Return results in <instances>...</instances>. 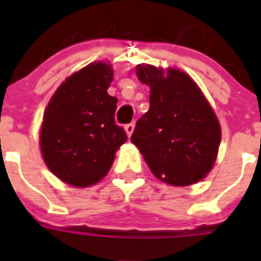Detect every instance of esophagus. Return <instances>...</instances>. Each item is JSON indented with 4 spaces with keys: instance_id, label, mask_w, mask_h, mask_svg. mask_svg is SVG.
I'll use <instances>...</instances> for the list:
<instances>
[{
    "instance_id": "1",
    "label": "esophagus",
    "mask_w": 261,
    "mask_h": 261,
    "mask_svg": "<svg viewBox=\"0 0 261 261\" xmlns=\"http://www.w3.org/2000/svg\"><path fill=\"white\" fill-rule=\"evenodd\" d=\"M133 130H135V123H129L125 125V132L126 135H128V137H130L133 133Z\"/></svg>"
}]
</instances>
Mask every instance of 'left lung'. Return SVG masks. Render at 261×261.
Segmentation results:
<instances>
[{
	"label": "left lung",
	"instance_id": "8db88e82",
	"mask_svg": "<svg viewBox=\"0 0 261 261\" xmlns=\"http://www.w3.org/2000/svg\"><path fill=\"white\" fill-rule=\"evenodd\" d=\"M136 74L150 86V108L130 141L158 179L184 187L206 176L216 162L221 126L195 81L179 69L140 64Z\"/></svg>",
	"mask_w": 261,
	"mask_h": 261
}]
</instances>
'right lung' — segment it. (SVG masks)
I'll return each instance as SVG.
<instances>
[{
  "label": "right lung",
  "mask_w": 261,
  "mask_h": 261,
  "mask_svg": "<svg viewBox=\"0 0 261 261\" xmlns=\"http://www.w3.org/2000/svg\"><path fill=\"white\" fill-rule=\"evenodd\" d=\"M112 80L110 64H89L60 85L45 108L41 155L64 183L82 188L102 180L128 138L115 123L117 98L107 93Z\"/></svg>",
  "instance_id": "1"
}]
</instances>
